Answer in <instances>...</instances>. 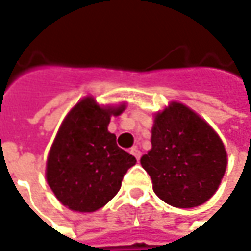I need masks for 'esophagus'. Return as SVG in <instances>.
Wrapping results in <instances>:
<instances>
[{"label":"esophagus","instance_id":"34e87169","mask_svg":"<svg viewBox=\"0 0 251 251\" xmlns=\"http://www.w3.org/2000/svg\"><path fill=\"white\" fill-rule=\"evenodd\" d=\"M130 153L137 158V161H140V158H141V152L138 151V148L137 147H133L130 149Z\"/></svg>","mask_w":251,"mask_h":251}]
</instances>
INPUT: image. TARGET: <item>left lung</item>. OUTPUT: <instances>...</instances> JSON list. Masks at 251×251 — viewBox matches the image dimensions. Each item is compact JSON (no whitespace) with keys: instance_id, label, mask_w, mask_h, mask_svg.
I'll return each mask as SVG.
<instances>
[{"instance_id":"obj_1","label":"left lung","mask_w":251,"mask_h":251,"mask_svg":"<svg viewBox=\"0 0 251 251\" xmlns=\"http://www.w3.org/2000/svg\"><path fill=\"white\" fill-rule=\"evenodd\" d=\"M153 191L165 203L191 208L215 194L227 167L223 142L204 120L181 103L156 115L152 149L141 157Z\"/></svg>"}]
</instances>
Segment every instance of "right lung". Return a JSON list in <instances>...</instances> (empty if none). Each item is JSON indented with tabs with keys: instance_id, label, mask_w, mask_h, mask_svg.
I'll list each match as a JSON object with an SVG mask.
<instances>
[{
	"instance_id": "1",
	"label": "right lung",
	"mask_w": 251,
	"mask_h": 251,
	"mask_svg": "<svg viewBox=\"0 0 251 251\" xmlns=\"http://www.w3.org/2000/svg\"><path fill=\"white\" fill-rule=\"evenodd\" d=\"M124 109H103L88 97L75 104L57 131L47 160V181L70 210L93 212L102 208L120 191L127 169L137 163L107 130L110 117Z\"/></svg>"
}]
</instances>
